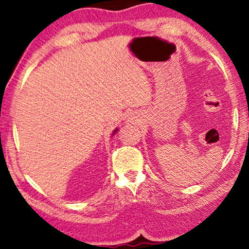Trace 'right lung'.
<instances>
[{
	"mask_svg": "<svg viewBox=\"0 0 249 249\" xmlns=\"http://www.w3.org/2000/svg\"><path fill=\"white\" fill-rule=\"evenodd\" d=\"M118 130H119V129H115V130H114V131H113V134H112V135H114V134H115V132H117V131H118Z\"/></svg>",
	"mask_w": 249,
	"mask_h": 249,
	"instance_id": "1",
	"label": "right lung"
}]
</instances>
